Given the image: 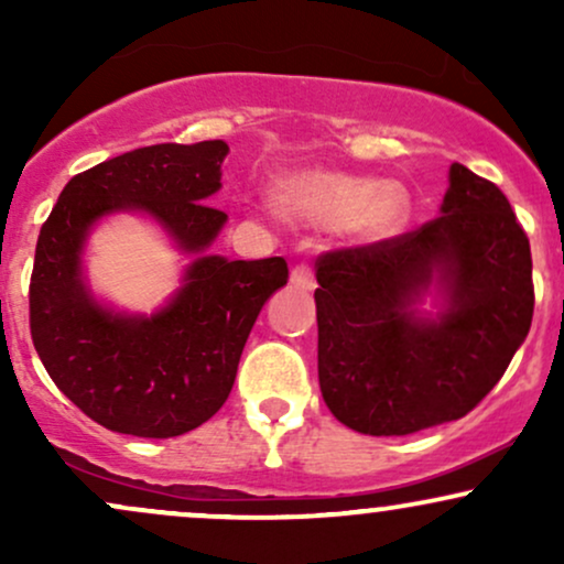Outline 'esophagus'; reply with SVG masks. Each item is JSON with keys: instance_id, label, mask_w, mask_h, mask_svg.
<instances>
[{"instance_id": "obj_1", "label": "esophagus", "mask_w": 564, "mask_h": 564, "mask_svg": "<svg viewBox=\"0 0 564 564\" xmlns=\"http://www.w3.org/2000/svg\"><path fill=\"white\" fill-rule=\"evenodd\" d=\"M291 283L294 286H300L304 291H313L315 289V275H313V268L310 264H296L294 270H291Z\"/></svg>"}]
</instances>
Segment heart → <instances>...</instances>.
Masks as SVG:
<instances>
[{"label": "heart", "mask_w": 564, "mask_h": 564, "mask_svg": "<svg viewBox=\"0 0 564 564\" xmlns=\"http://www.w3.org/2000/svg\"><path fill=\"white\" fill-rule=\"evenodd\" d=\"M278 206L302 223H341L358 238H384L403 228L411 198L398 183L347 172L307 170L281 180Z\"/></svg>", "instance_id": "obj_1"}]
</instances>
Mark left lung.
<instances>
[{
  "label": "left lung",
  "mask_w": 564,
  "mask_h": 564,
  "mask_svg": "<svg viewBox=\"0 0 564 564\" xmlns=\"http://www.w3.org/2000/svg\"><path fill=\"white\" fill-rule=\"evenodd\" d=\"M437 276L440 322L410 304ZM318 379L328 411L364 435H411L467 416L533 321L530 241L490 180L451 166L440 217L315 260Z\"/></svg>",
  "instance_id": "8db88e82"
}]
</instances>
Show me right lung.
Here are the masks:
<instances>
[{
	"label": "right lung",
	"mask_w": 564,
	"mask_h": 564,
	"mask_svg": "<svg viewBox=\"0 0 564 564\" xmlns=\"http://www.w3.org/2000/svg\"><path fill=\"white\" fill-rule=\"evenodd\" d=\"M223 140L134 148L70 177L39 230L29 286L31 339L50 379L106 430L177 437L223 408L262 304L286 286L289 264L204 254L228 215L219 191ZM142 208L202 257L186 286L153 319H121L91 302L78 273L88 225L108 210Z\"/></svg>",
	"instance_id": "1"
}]
</instances>
